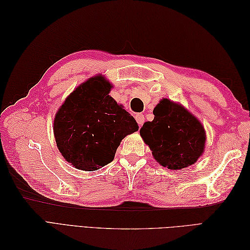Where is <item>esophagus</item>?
<instances>
[{
	"label": "esophagus",
	"instance_id": "obj_1",
	"mask_svg": "<svg viewBox=\"0 0 250 250\" xmlns=\"http://www.w3.org/2000/svg\"><path fill=\"white\" fill-rule=\"evenodd\" d=\"M134 118L137 120V123L139 124V126H142L144 122H145V117H144V115H142V113H137V115L134 116Z\"/></svg>",
	"mask_w": 250,
	"mask_h": 250
}]
</instances>
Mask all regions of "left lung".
Segmentation results:
<instances>
[{"label":"left lung","mask_w":250,"mask_h":250,"mask_svg":"<svg viewBox=\"0 0 250 250\" xmlns=\"http://www.w3.org/2000/svg\"><path fill=\"white\" fill-rule=\"evenodd\" d=\"M152 122L140 133L163 167L180 170L197 162L206 144V131L197 118L183 105L163 99L153 109Z\"/></svg>","instance_id":"left-lung-1"}]
</instances>
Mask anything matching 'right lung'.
Returning <instances> with one entry per match:
<instances>
[{
  "label": "right lung",
  "instance_id": "obj_1",
  "mask_svg": "<svg viewBox=\"0 0 250 250\" xmlns=\"http://www.w3.org/2000/svg\"><path fill=\"white\" fill-rule=\"evenodd\" d=\"M110 83L101 75L89 78L66 98L54 119V135L66 162L95 171L112 162L126 135L139 130L129 112L108 95Z\"/></svg>",
  "mask_w": 250,
  "mask_h": 250
}]
</instances>
